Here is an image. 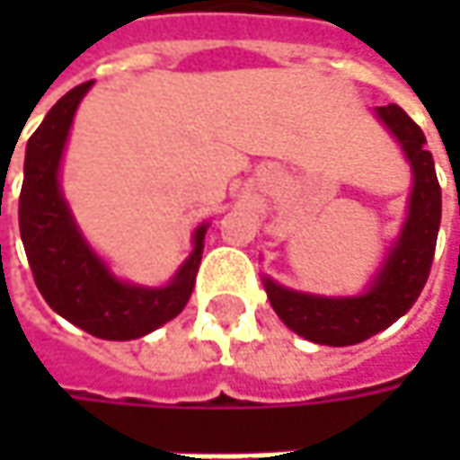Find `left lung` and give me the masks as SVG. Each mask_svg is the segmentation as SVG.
Segmentation results:
<instances>
[{"label":"left lung","mask_w":460,"mask_h":460,"mask_svg":"<svg viewBox=\"0 0 460 460\" xmlns=\"http://www.w3.org/2000/svg\"><path fill=\"white\" fill-rule=\"evenodd\" d=\"M381 122L397 135L407 153L415 186L410 197V217L404 222L402 238L384 269L374 279L371 289L361 296L327 299L312 294L292 292L263 281L276 314L292 327L296 335L320 345H356L368 341L381 330L397 323L412 307L422 292L430 266H433L438 227H440V184L435 176V164L425 148V135L412 117L397 104L379 107Z\"/></svg>","instance_id":"obj_1"}]
</instances>
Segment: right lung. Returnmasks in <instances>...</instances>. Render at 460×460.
I'll use <instances>...</instances> for the list:
<instances>
[{
    "label": "right lung",
    "mask_w": 460,
    "mask_h": 460,
    "mask_svg": "<svg viewBox=\"0 0 460 460\" xmlns=\"http://www.w3.org/2000/svg\"><path fill=\"white\" fill-rule=\"evenodd\" d=\"M89 86L92 81L79 84L58 99L27 140L20 235L32 279L50 309L89 335L104 341H133L173 320L186 307L199 271L207 227L202 225L197 230L191 256L164 289L125 284L92 253L58 189L63 146L74 112Z\"/></svg>",
    "instance_id": "add662e5"
}]
</instances>
